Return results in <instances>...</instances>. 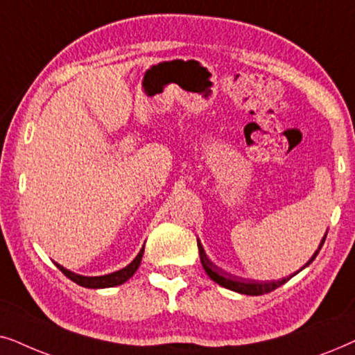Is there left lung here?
<instances>
[{
	"label": "left lung",
	"instance_id": "left-lung-1",
	"mask_svg": "<svg viewBox=\"0 0 355 355\" xmlns=\"http://www.w3.org/2000/svg\"><path fill=\"white\" fill-rule=\"evenodd\" d=\"M326 234H328V232H326ZM324 240H326V235L323 237V240H321L318 250H316V252L313 253V257L309 259V263H306L304 268L309 266V264L316 258V254L320 253L321 247H323ZM198 250H200L201 264H202V268H205V271L207 272V276H209L214 282H217V284H219V286L225 287V289L234 291V292H239V294H245V295H263V294H268V292H272L274 289H277V287H281L282 284H286V282L289 281L292 276H295V274L299 272V271H297L295 274H292V276H289V277H284V279H281V281H271V282H269V281L261 282V281H252V279L247 281V279H243V277L234 276V274H229L227 271H224V269L217 268L216 264L212 263L211 259L206 257L205 248H202V245L200 243V240H198ZM304 268H302V269H304Z\"/></svg>",
	"mask_w": 355,
	"mask_h": 355
}]
</instances>
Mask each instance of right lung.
<instances>
[{
    "mask_svg": "<svg viewBox=\"0 0 355 355\" xmlns=\"http://www.w3.org/2000/svg\"><path fill=\"white\" fill-rule=\"evenodd\" d=\"M143 254H144V247L141 248L138 257H136L133 261L128 264V266L120 269V271L105 274V276H94V277L81 276V274H74V272L68 271V269L60 266V264H56V266L60 268V271L63 272L66 277H69V279L76 282V284L87 287V289H105V287H115V286H120V284H123V282L128 281L130 277L136 272V269L139 268L141 259H143Z\"/></svg>",
    "mask_w": 355,
    "mask_h": 355,
    "instance_id": "right-lung-1",
    "label": "right lung"
}]
</instances>
